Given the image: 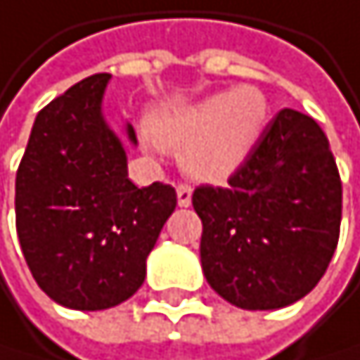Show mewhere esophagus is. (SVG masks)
I'll return each mask as SVG.
<instances>
[{"label":"esophagus","instance_id":"obj_1","mask_svg":"<svg viewBox=\"0 0 360 360\" xmlns=\"http://www.w3.org/2000/svg\"><path fill=\"white\" fill-rule=\"evenodd\" d=\"M178 204L180 207H189L191 204V195H193V189L189 184H178Z\"/></svg>","mask_w":360,"mask_h":360}]
</instances>
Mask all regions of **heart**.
<instances>
[{
	"label": "heart",
	"mask_w": 360,
	"mask_h": 360,
	"mask_svg": "<svg viewBox=\"0 0 360 360\" xmlns=\"http://www.w3.org/2000/svg\"><path fill=\"white\" fill-rule=\"evenodd\" d=\"M268 98L259 87L240 85L204 98L156 122V141L184 151L186 174L224 180L252 153L268 122Z\"/></svg>",
	"instance_id": "1"
}]
</instances>
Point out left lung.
Masks as SVG:
<instances>
[{
	"label": "left lung",
	"mask_w": 360,
	"mask_h": 360,
	"mask_svg": "<svg viewBox=\"0 0 360 360\" xmlns=\"http://www.w3.org/2000/svg\"><path fill=\"white\" fill-rule=\"evenodd\" d=\"M193 209L202 271L219 297L246 310L295 304L339 244L343 186L323 129L281 110L226 186H198Z\"/></svg>",
	"instance_id": "left-lung-1"
}]
</instances>
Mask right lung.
Instances as JSON below:
<instances>
[{
  "label": "right lung",
  "instance_id": "1",
  "mask_svg": "<svg viewBox=\"0 0 360 360\" xmlns=\"http://www.w3.org/2000/svg\"><path fill=\"white\" fill-rule=\"evenodd\" d=\"M110 75H92L37 114L17 169L15 213L23 257L50 299L105 310L145 281L147 255L176 189L127 178V156L101 116ZM136 141L134 127H127Z\"/></svg>",
  "mask_w": 360,
  "mask_h": 360
}]
</instances>
